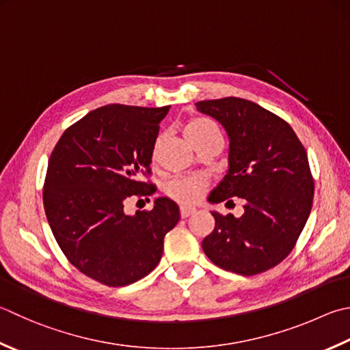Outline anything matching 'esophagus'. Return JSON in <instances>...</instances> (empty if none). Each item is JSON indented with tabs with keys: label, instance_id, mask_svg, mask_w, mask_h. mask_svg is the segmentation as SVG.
Instances as JSON below:
<instances>
[{
	"label": "esophagus",
	"instance_id": "esophagus-1",
	"mask_svg": "<svg viewBox=\"0 0 350 350\" xmlns=\"http://www.w3.org/2000/svg\"><path fill=\"white\" fill-rule=\"evenodd\" d=\"M180 213H181L183 219H186V217H189L190 215L195 213V208H192V207H181L180 208Z\"/></svg>",
	"mask_w": 350,
	"mask_h": 350
}]
</instances>
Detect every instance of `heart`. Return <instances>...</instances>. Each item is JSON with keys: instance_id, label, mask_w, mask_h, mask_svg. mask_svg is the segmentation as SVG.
<instances>
[{"instance_id": "1", "label": "heart", "mask_w": 350, "mask_h": 350, "mask_svg": "<svg viewBox=\"0 0 350 350\" xmlns=\"http://www.w3.org/2000/svg\"><path fill=\"white\" fill-rule=\"evenodd\" d=\"M213 131L216 129L208 120H204V118H195V120L187 123L186 129H184V135H186L187 142L193 146L198 140H201L204 135L208 133H213ZM206 186H207L206 180L200 175L174 178L172 181L167 183L166 192L170 198H174L175 201L189 206V204H195L198 200H200Z\"/></svg>"}]
</instances>
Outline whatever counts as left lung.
<instances>
[{"mask_svg":"<svg viewBox=\"0 0 350 350\" xmlns=\"http://www.w3.org/2000/svg\"><path fill=\"white\" fill-rule=\"evenodd\" d=\"M228 137V169L208 202L242 198L243 215L212 212L204 237L207 257L227 271L253 275L291 253L311 213L314 181L308 155L293 128L260 105L239 97L195 103Z\"/></svg>","mask_w":350,"mask_h":350,"instance_id":"8db88e82","label":"left lung"}]
</instances>
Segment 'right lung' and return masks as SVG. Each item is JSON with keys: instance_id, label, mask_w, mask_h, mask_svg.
<instances>
[{"instance_id": "add662e5", "label": "right lung", "mask_w": 350, "mask_h": 350, "mask_svg": "<svg viewBox=\"0 0 350 350\" xmlns=\"http://www.w3.org/2000/svg\"><path fill=\"white\" fill-rule=\"evenodd\" d=\"M170 107L107 105L65 131L53 149L44 208L53 234L79 271L107 286L143 279L158 265L164 236L180 221L167 196L149 212L124 213L129 196H150L149 172L160 122Z\"/></svg>"}]
</instances>
